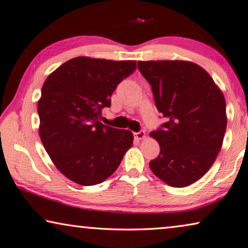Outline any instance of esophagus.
I'll list each match as a JSON object with an SVG mask.
<instances>
[{"label": "esophagus", "instance_id": "esophagus-1", "mask_svg": "<svg viewBox=\"0 0 248 248\" xmlns=\"http://www.w3.org/2000/svg\"><path fill=\"white\" fill-rule=\"evenodd\" d=\"M134 136H135V139H138V140H143L146 136V133L144 130H140V131H139V132H135Z\"/></svg>", "mask_w": 248, "mask_h": 248}]
</instances>
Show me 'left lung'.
I'll list each match as a JSON object with an SVG mask.
<instances>
[{"label": "left lung", "instance_id": "8db88e82", "mask_svg": "<svg viewBox=\"0 0 248 248\" xmlns=\"http://www.w3.org/2000/svg\"><path fill=\"white\" fill-rule=\"evenodd\" d=\"M138 65L166 119L150 133L160 145V155L149 166L168 186H187L210 170L222 148L227 125L224 94L194 62L149 61Z\"/></svg>", "mask_w": 248, "mask_h": 248}]
</instances>
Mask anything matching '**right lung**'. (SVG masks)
Here are the masks:
<instances>
[{
	"mask_svg": "<svg viewBox=\"0 0 248 248\" xmlns=\"http://www.w3.org/2000/svg\"><path fill=\"white\" fill-rule=\"evenodd\" d=\"M136 70L135 61L69 60L45 81L38 101L39 135L62 175L81 186L103 182L117 170L133 134L99 121L118 84Z\"/></svg>",
	"mask_w": 248,
	"mask_h": 248,
	"instance_id": "add662e5",
	"label": "right lung"
}]
</instances>
